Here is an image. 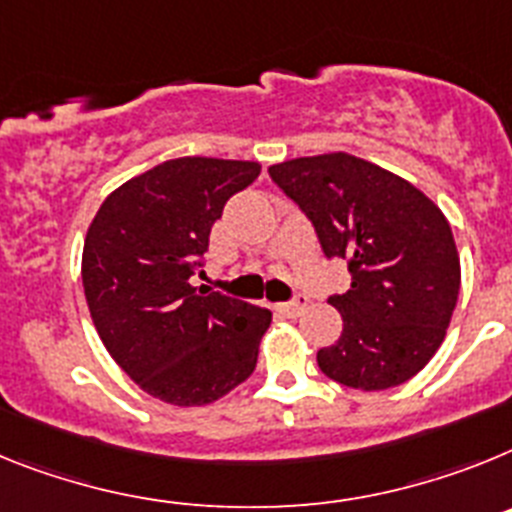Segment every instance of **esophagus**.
<instances>
[{
	"mask_svg": "<svg viewBox=\"0 0 512 512\" xmlns=\"http://www.w3.org/2000/svg\"><path fill=\"white\" fill-rule=\"evenodd\" d=\"M306 304H309V299H306V296H301V293H296V296H293L291 301L281 304V306H278V309H281L283 314H286V317H299L301 311L306 309Z\"/></svg>",
	"mask_w": 512,
	"mask_h": 512,
	"instance_id": "1",
	"label": "esophagus"
}]
</instances>
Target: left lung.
<instances>
[{"label": "left lung", "instance_id": "left-lung-1", "mask_svg": "<svg viewBox=\"0 0 512 512\" xmlns=\"http://www.w3.org/2000/svg\"><path fill=\"white\" fill-rule=\"evenodd\" d=\"M270 180L304 211L327 260H345L348 293H332L342 335L317 353L350 389L404 384L441 348L461 265L441 208L402 177L350 154L275 164Z\"/></svg>", "mask_w": 512, "mask_h": 512}]
</instances>
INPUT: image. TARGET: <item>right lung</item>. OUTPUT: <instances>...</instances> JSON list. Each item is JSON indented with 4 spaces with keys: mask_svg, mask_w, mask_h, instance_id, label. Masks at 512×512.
<instances>
[{
    "mask_svg": "<svg viewBox=\"0 0 512 512\" xmlns=\"http://www.w3.org/2000/svg\"><path fill=\"white\" fill-rule=\"evenodd\" d=\"M257 175V162L172 159L108 195L87 231L82 283L97 335L162 402L211 404L255 371L273 314L190 278L226 201Z\"/></svg>",
    "mask_w": 512,
    "mask_h": 512,
    "instance_id": "add662e5",
    "label": "right lung"
}]
</instances>
